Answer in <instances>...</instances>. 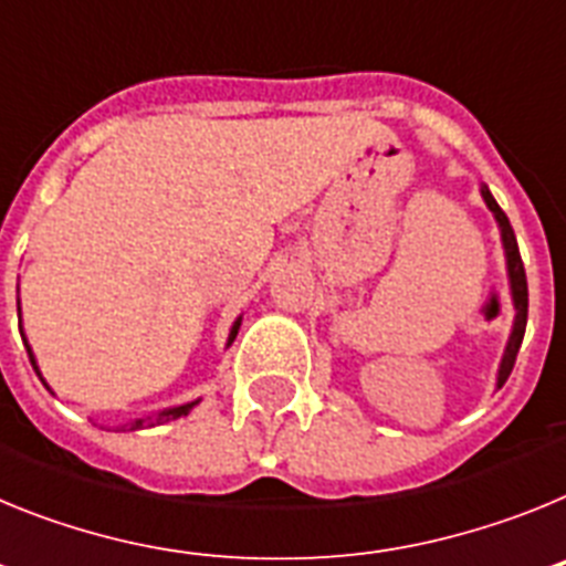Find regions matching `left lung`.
I'll use <instances>...</instances> for the list:
<instances>
[{
  "label": "left lung",
  "mask_w": 566,
  "mask_h": 566,
  "mask_svg": "<svg viewBox=\"0 0 566 566\" xmlns=\"http://www.w3.org/2000/svg\"><path fill=\"white\" fill-rule=\"evenodd\" d=\"M482 198L488 203V209L493 212L499 223V232H502V247L504 258H507V277H510V294H513V306H516V319H513V332H510L507 348H504L502 365H499V388L507 382L513 365H516V354L522 348L524 328H527V274H524L522 254H518L516 234H513V227H510L507 214L502 212V207L496 203V198L490 195L488 187H482Z\"/></svg>",
  "instance_id": "1"
}]
</instances>
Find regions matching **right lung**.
Instances as JSON below:
<instances>
[{
  "mask_svg": "<svg viewBox=\"0 0 566 566\" xmlns=\"http://www.w3.org/2000/svg\"><path fill=\"white\" fill-rule=\"evenodd\" d=\"M238 328H240V317L234 319V326H232V332H229V343L227 345H232L234 343V337H238ZM24 339V337H22ZM24 348H28V357H30V365H33V371L39 374V379H42V371H39V365H36V357H33V352H30V345L24 343ZM44 382V379H42ZM44 388H48V382H44ZM201 402V399H195V402H187V405H178V408H167V411H161L158 413V417H147V419H153L155 424H161V422H172V419H178V417H187L189 411H192L195 405ZM147 419H135L133 424H129V431H135V428H142V424H147Z\"/></svg>",
  "mask_w": 566,
  "mask_h": 566,
  "instance_id": "add662e5",
  "label": "right lung"
}]
</instances>
